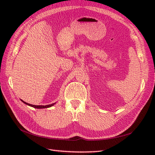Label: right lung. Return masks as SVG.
Listing matches in <instances>:
<instances>
[{
    "label": "right lung",
    "mask_w": 155,
    "mask_h": 155,
    "mask_svg": "<svg viewBox=\"0 0 155 155\" xmlns=\"http://www.w3.org/2000/svg\"><path fill=\"white\" fill-rule=\"evenodd\" d=\"M21 100L23 103H24V104H25L26 105H29V106L32 107H34V108H36V109H45V108H49V107H51L54 106V105L56 104V103H54V104L47 105H31V104H28V103H26V102H25V101H22V100Z\"/></svg>",
    "instance_id": "1"
}]
</instances>
